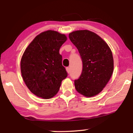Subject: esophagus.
Instances as JSON below:
<instances>
[{
    "mask_svg": "<svg viewBox=\"0 0 133 133\" xmlns=\"http://www.w3.org/2000/svg\"><path fill=\"white\" fill-rule=\"evenodd\" d=\"M66 71H67V72H68V73H70V68H69V67H66Z\"/></svg>",
    "mask_w": 133,
    "mask_h": 133,
    "instance_id": "1",
    "label": "esophagus"
}]
</instances>
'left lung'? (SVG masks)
I'll list each match as a JSON object with an SVG mask.
<instances>
[{"label":"left lung","mask_w":133,"mask_h":133,"mask_svg":"<svg viewBox=\"0 0 133 133\" xmlns=\"http://www.w3.org/2000/svg\"><path fill=\"white\" fill-rule=\"evenodd\" d=\"M69 38L79 51L83 64L81 75L74 81L76 90L86 97L97 95L106 86L113 72L111 50L100 36L90 31H73Z\"/></svg>","instance_id":"left-lung-1"}]
</instances>
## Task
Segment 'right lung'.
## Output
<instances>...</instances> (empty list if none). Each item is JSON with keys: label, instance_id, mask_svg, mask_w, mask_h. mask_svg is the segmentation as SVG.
<instances>
[{"label": "right lung", "instance_id": "add662e5", "mask_svg": "<svg viewBox=\"0 0 133 133\" xmlns=\"http://www.w3.org/2000/svg\"><path fill=\"white\" fill-rule=\"evenodd\" d=\"M66 39L65 34L48 30L36 36L25 50L21 62L22 76L26 87L37 97H54L68 76L59 54Z\"/></svg>", "mask_w": 133, "mask_h": 133}]
</instances>
